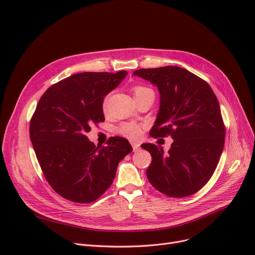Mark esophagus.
Wrapping results in <instances>:
<instances>
[{"label": "esophagus", "instance_id": "obj_1", "mask_svg": "<svg viewBox=\"0 0 255 255\" xmlns=\"http://www.w3.org/2000/svg\"><path fill=\"white\" fill-rule=\"evenodd\" d=\"M132 144V148H133V151L134 152H137L140 150V144L137 143V142H131Z\"/></svg>", "mask_w": 255, "mask_h": 255}]
</instances>
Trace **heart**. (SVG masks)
Here are the masks:
<instances>
[{"instance_id":"heart-1","label":"heart","mask_w":255,"mask_h":255,"mask_svg":"<svg viewBox=\"0 0 255 255\" xmlns=\"http://www.w3.org/2000/svg\"><path fill=\"white\" fill-rule=\"evenodd\" d=\"M133 94H134V97L138 98L144 95H148V94H154V92L145 86H134L132 88ZM106 98L103 100V109L106 107ZM142 130H143V126L141 124L138 123H134V122H128V123H123L121 124L117 131L119 134H121L124 137H127L129 139L132 140H137L140 138L141 134H142Z\"/></svg>"}]
</instances>
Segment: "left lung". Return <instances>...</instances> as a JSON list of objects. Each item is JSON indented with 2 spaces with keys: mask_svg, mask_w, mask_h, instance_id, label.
<instances>
[{
  "mask_svg": "<svg viewBox=\"0 0 255 255\" xmlns=\"http://www.w3.org/2000/svg\"><path fill=\"white\" fill-rule=\"evenodd\" d=\"M133 74L149 80L160 93L150 135L173 139L166 154L156 144H142L152 156L149 182L169 197L196 193L213 176L224 145L225 126L216 95L206 80L181 67L138 69Z\"/></svg>",
  "mask_w": 255,
  "mask_h": 255,
  "instance_id": "8db88e82",
  "label": "left lung"
}]
</instances>
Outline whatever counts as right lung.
Here are the masks:
<instances>
[{
	"mask_svg": "<svg viewBox=\"0 0 255 255\" xmlns=\"http://www.w3.org/2000/svg\"><path fill=\"white\" fill-rule=\"evenodd\" d=\"M126 74H73L49 87L36 106L30 138L37 160L51 188L70 202L98 199L113 184L119 162L132 151L124 137L113 136L101 146L86 135L93 123L104 122V96Z\"/></svg>",
	"mask_w": 255,
	"mask_h": 255,
	"instance_id": "right-lung-1",
	"label": "right lung"
}]
</instances>
